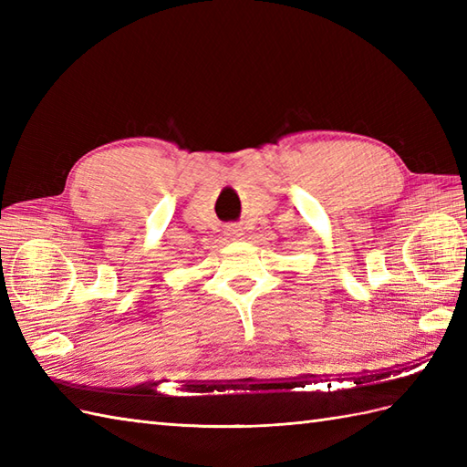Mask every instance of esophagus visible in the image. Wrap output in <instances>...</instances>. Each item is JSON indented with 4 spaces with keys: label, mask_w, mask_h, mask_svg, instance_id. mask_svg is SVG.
Segmentation results:
<instances>
[{
    "label": "esophagus",
    "mask_w": 467,
    "mask_h": 467,
    "mask_svg": "<svg viewBox=\"0 0 467 467\" xmlns=\"http://www.w3.org/2000/svg\"><path fill=\"white\" fill-rule=\"evenodd\" d=\"M243 234V228L239 224H228L226 226V236L228 239H236V236Z\"/></svg>",
    "instance_id": "esophagus-1"
}]
</instances>
